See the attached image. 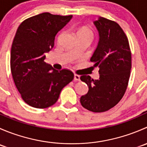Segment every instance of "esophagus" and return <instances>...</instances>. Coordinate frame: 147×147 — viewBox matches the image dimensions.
Returning <instances> with one entry per match:
<instances>
[{
	"mask_svg": "<svg viewBox=\"0 0 147 147\" xmlns=\"http://www.w3.org/2000/svg\"><path fill=\"white\" fill-rule=\"evenodd\" d=\"M74 80L75 81H80V76L78 75H74Z\"/></svg>",
	"mask_w": 147,
	"mask_h": 147,
	"instance_id": "1",
	"label": "esophagus"
}]
</instances>
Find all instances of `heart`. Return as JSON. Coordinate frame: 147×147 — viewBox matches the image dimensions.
Segmentation results:
<instances>
[{
  "label": "heart",
  "mask_w": 147,
  "mask_h": 147,
  "mask_svg": "<svg viewBox=\"0 0 147 147\" xmlns=\"http://www.w3.org/2000/svg\"><path fill=\"white\" fill-rule=\"evenodd\" d=\"M88 35V36H92V31L90 30L89 28H81L77 32V35Z\"/></svg>",
  "instance_id": "b5f03b06"
}]
</instances>
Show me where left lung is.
<instances>
[{"instance_id":"1","label":"left lung","mask_w":147,"mask_h":147,"mask_svg":"<svg viewBox=\"0 0 147 147\" xmlns=\"http://www.w3.org/2000/svg\"><path fill=\"white\" fill-rule=\"evenodd\" d=\"M94 24L99 32V42L90 61L100 68V78L80 77L89 87L87 94L80 97V103L91 112H103L115 107L125 93L131 54L128 39L118 23L100 17Z\"/></svg>"}]
</instances>
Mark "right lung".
<instances>
[{
    "label": "right lung",
    "mask_w": 147,
    "mask_h": 147,
    "mask_svg": "<svg viewBox=\"0 0 147 147\" xmlns=\"http://www.w3.org/2000/svg\"><path fill=\"white\" fill-rule=\"evenodd\" d=\"M72 18L43 13L25 20L16 31L10 51L11 73L23 100L32 107L54 105L73 80L70 70H56L44 61L55 35Z\"/></svg>",
    "instance_id": "add662e5"
}]
</instances>
